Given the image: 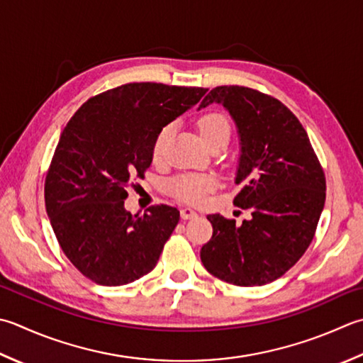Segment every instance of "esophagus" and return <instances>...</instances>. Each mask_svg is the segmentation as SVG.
<instances>
[{"label":"esophagus","mask_w":363,"mask_h":363,"mask_svg":"<svg viewBox=\"0 0 363 363\" xmlns=\"http://www.w3.org/2000/svg\"><path fill=\"white\" fill-rule=\"evenodd\" d=\"M181 217H182L184 220H190V218H196L198 214H196V212H195L194 209L184 208V209H181Z\"/></svg>","instance_id":"obj_1"}]
</instances>
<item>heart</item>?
Returning a JSON list of instances; mask_svg holds the SVG:
<instances>
[{"label": "heart", "instance_id": "heart-1", "mask_svg": "<svg viewBox=\"0 0 363 363\" xmlns=\"http://www.w3.org/2000/svg\"><path fill=\"white\" fill-rule=\"evenodd\" d=\"M198 129H200L206 145H209L211 141L220 137L230 138L231 125L228 118L222 115V113H208V115L201 116L200 121H198ZM169 133H172V125H165L159 132L157 137H155L152 147L155 157H159L162 154L163 147H165L169 138ZM212 187H214V179L209 176L186 174L177 177V179L172 182V194L186 203H200L204 195L212 190Z\"/></svg>", "mask_w": 363, "mask_h": 363}]
</instances>
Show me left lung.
<instances>
[{"instance_id":"1","label":"left lung","mask_w":363,"mask_h":363,"mask_svg":"<svg viewBox=\"0 0 363 363\" xmlns=\"http://www.w3.org/2000/svg\"><path fill=\"white\" fill-rule=\"evenodd\" d=\"M223 105L238 127V208L250 220L211 214L212 238L201 262L236 286H261L288 272L313 240L325 201V176L307 132L272 96L245 86H217L200 108ZM198 108V110H200Z\"/></svg>"}]
</instances>
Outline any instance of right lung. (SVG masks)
Listing matches in <instances>:
<instances>
[{"label":"right lung","mask_w":363,"mask_h":363,"mask_svg":"<svg viewBox=\"0 0 363 363\" xmlns=\"http://www.w3.org/2000/svg\"><path fill=\"white\" fill-rule=\"evenodd\" d=\"M206 91L127 83L91 97L64 127L45 177V208L64 255L97 285H127L157 264L179 211L157 204L132 216L125 187L145 177L159 132Z\"/></svg>","instance_id":"add662e5"}]
</instances>
